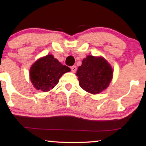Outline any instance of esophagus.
I'll use <instances>...</instances> for the list:
<instances>
[{"label":"esophagus","instance_id":"1","mask_svg":"<svg viewBox=\"0 0 146 146\" xmlns=\"http://www.w3.org/2000/svg\"><path fill=\"white\" fill-rule=\"evenodd\" d=\"M71 70L73 72H75L77 70V67L76 66H71Z\"/></svg>","mask_w":146,"mask_h":146}]
</instances>
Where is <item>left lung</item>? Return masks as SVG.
Returning <instances> with one entry per match:
<instances>
[{"label":"left lung","mask_w":146,"mask_h":146,"mask_svg":"<svg viewBox=\"0 0 146 146\" xmlns=\"http://www.w3.org/2000/svg\"><path fill=\"white\" fill-rule=\"evenodd\" d=\"M76 75L82 88L96 94L108 86L112 79L113 70L103 58L88 56L78 68Z\"/></svg>","instance_id":"8db88e82"}]
</instances>
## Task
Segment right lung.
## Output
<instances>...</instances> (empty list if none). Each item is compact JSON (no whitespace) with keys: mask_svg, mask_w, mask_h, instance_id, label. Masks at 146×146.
Listing matches in <instances>:
<instances>
[{"mask_svg":"<svg viewBox=\"0 0 146 146\" xmlns=\"http://www.w3.org/2000/svg\"><path fill=\"white\" fill-rule=\"evenodd\" d=\"M70 68L62 64L50 54L38 60L30 70L32 83L38 90L47 92L52 89L64 74Z\"/></svg>","mask_w":146,"mask_h":146,"instance_id":"obj_1","label":"right lung"}]
</instances>
